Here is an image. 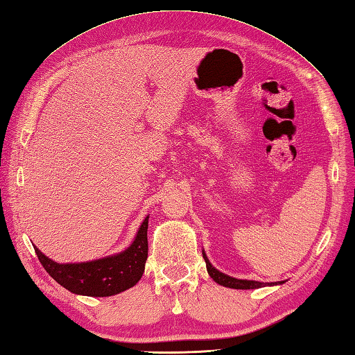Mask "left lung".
<instances>
[{
    "label": "left lung",
    "instance_id": "1",
    "mask_svg": "<svg viewBox=\"0 0 355 355\" xmlns=\"http://www.w3.org/2000/svg\"><path fill=\"white\" fill-rule=\"evenodd\" d=\"M203 259L206 262L207 274L211 275L214 282H217L218 284H221V286L232 288V289H257V288L266 286V284H270V286H272V284H277V283H261V282H254V280H239V279H235V277H230V275L223 274L217 270V268H214L212 263L209 262V259L206 257L205 252H203Z\"/></svg>",
    "mask_w": 355,
    "mask_h": 355
}]
</instances>
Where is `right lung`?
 <instances>
[{
  "instance_id": "obj_1",
  "label": "right lung",
  "mask_w": 355,
  "mask_h": 355,
  "mask_svg": "<svg viewBox=\"0 0 355 355\" xmlns=\"http://www.w3.org/2000/svg\"><path fill=\"white\" fill-rule=\"evenodd\" d=\"M149 215L138 229L134 243L125 252L98 261L81 263H57L43 254L37 247L36 254L45 271L58 284L76 295L111 297L135 286L144 272L148 261Z\"/></svg>"
}]
</instances>
